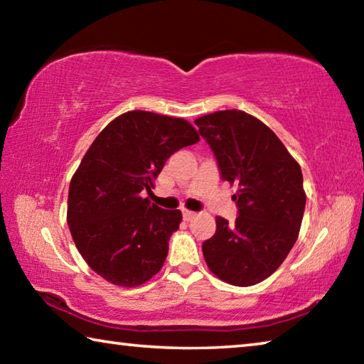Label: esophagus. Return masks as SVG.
<instances>
[{"label":"esophagus","instance_id":"esophagus-1","mask_svg":"<svg viewBox=\"0 0 364 364\" xmlns=\"http://www.w3.org/2000/svg\"><path fill=\"white\" fill-rule=\"evenodd\" d=\"M194 217H196V213H194V212H191V210H183V218L186 220V221L193 220Z\"/></svg>","mask_w":364,"mask_h":364}]
</instances>
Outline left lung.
<instances>
[{"mask_svg":"<svg viewBox=\"0 0 364 364\" xmlns=\"http://www.w3.org/2000/svg\"><path fill=\"white\" fill-rule=\"evenodd\" d=\"M194 123L221 178L237 186L239 217L232 225L217 217V231L202 244L207 267L228 284H258L299 237L306 202L300 165L262 120L242 110H218Z\"/></svg>","mask_w":364,"mask_h":364,"instance_id":"left-lung-1","label":"left lung"}]
</instances>
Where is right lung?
I'll list each match as a JSON object with an SVG mask.
<instances>
[{
    "mask_svg": "<svg viewBox=\"0 0 364 364\" xmlns=\"http://www.w3.org/2000/svg\"><path fill=\"white\" fill-rule=\"evenodd\" d=\"M197 141L188 120L130 110L86 151L70 180L67 225L83 260L110 284L136 287L164 267L183 215L143 193H151L171 154Z\"/></svg>",
    "mask_w": 364,
    "mask_h": 364,
    "instance_id": "1",
    "label": "right lung"
}]
</instances>
